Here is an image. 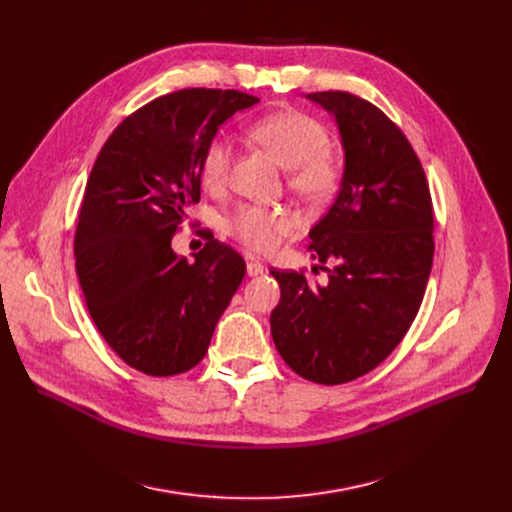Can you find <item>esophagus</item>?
I'll list each match as a JSON object with an SVG mask.
<instances>
[{"mask_svg":"<svg viewBox=\"0 0 512 512\" xmlns=\"http://www.w3.org/2000/svg\"><path fill=\"white\" fill-rule=\"evenodd\" d=\"M263 270H265V267H263L259 261H253V259H251V261L247 263V276H251V278L261 276Z\"/></svg>","mask_w":512,"mask_h":512,"instance_id":"obj_1","label":"esophagus"}]
</instances>
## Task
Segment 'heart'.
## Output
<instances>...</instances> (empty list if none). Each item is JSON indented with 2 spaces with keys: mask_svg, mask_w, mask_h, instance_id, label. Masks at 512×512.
<instances>
[{
  "mask_svg": "<svg viewBox=\"0 0 512 512\" xmlns=\"http://www.w3.org/2000/svg\"><path fill=\"white\" fill-rule=\"evenodd\" d=\"M251 137L270 151L278 164L288 168V188L305 201L324 203L332 199L342 180V159L328 147V130L313 116L299 110H284L263 116L249 128ZM232 164V145L224 134L205 145L201 155V180L209 188L226 182ZM286 211H272L257 205L240 207L226 224L242 245L255 253H270L278 240L294 230Z\"/></svg>",
  "mask_w": 512,
  "mask_h": 512,
  "instance_id": "obj_1",
  "label": "heart"
}]
</instances>
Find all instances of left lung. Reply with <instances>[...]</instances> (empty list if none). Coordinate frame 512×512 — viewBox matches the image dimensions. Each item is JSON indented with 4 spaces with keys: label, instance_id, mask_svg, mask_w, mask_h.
I'll return each instance as SVG.
<instances>
[{
    "label": "left lung",
    "instance_id": "8db88e82",
    "mask_svg": "<svg viewBox=\"0 0 512 512\" xmlns=\"http://www.w3.org/2000/svg\"><path fill=\"white\" fill-rule=\"evenodd\" d=\"M338 124L344 174L309 232L324 286L270 270L280 284L272 338L286 365L315 384H346L378 367L409 332L434 261V207L421 161L373 103L309 93Z\"/></svg>",
    "mask_w": 512,
    "mask_h": 512
}]
</instances>
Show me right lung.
<instances>
[{"label":"right lung","mask_w":512,"mask_h":512,"mask_svg":"<svg viewBox=\"0 0 512 512\" xmlns=\"http://www.w3.org/2000/svg\"><path fill=\"white\" fill-rule=\"evenodd\" d=\"M257 101L234 89L168 93L124 118L95 159L76 276L99 334L132 369L155 378L193 369L245 278V259L211 232L195 261L172 251V236L201 199L205 145Z\"/></svg>","instance_id":"add662e5"}]
</instances>
